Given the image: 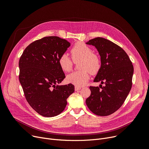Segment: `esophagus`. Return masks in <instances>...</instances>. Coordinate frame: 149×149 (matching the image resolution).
<instances>
[{
	"label": "esophagus",
	"instance_id": "34e87169",
	"mask_svg": "<svg viewBox=\"0 0 149 149\" xmlns=\"http://www.w3.org/2000/svg\"><path fill=\"white\" fill-rule=\"evenodd\" d=\"M75 90L76 91H77V90H79L81 89V87H77V86H75V88H74Z\"/></svg>",
	"mask_w": 149,
	"mask_h": 149
}]
</instances>
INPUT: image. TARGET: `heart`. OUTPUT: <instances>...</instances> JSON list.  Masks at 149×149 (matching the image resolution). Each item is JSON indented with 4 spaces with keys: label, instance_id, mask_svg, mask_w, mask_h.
Listing matches in <instances>:
<instances>
[{
    "label": "heart",
    "instance_id": "obj_1",
    "mask_svg": "<svg viewBox=\"0 0 149 149\" xmlns=\"http://www.w3.org/2000/svg\"><path fill=\"white\" fill-rule=\"evenodd\" d=\"M74 61L81 59L79 63L80 71H77L67 76V81L76 86H84L89 79V72L96 74L100 70L101 62L99 56L92 53L91 49L82 42H77L71 50ZM58 63L61 70L64 72H69L72 70L73 62L67 54H62L58 59Z\"/></svg>",
    "mask_w": 149,
    "mask_h": 149
}]
</instances>
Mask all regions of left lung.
Listing matches in <instances>:
<instances>
[{
    "instance_id": "obj_1",
    "label": "left lung",
    "mask_w": 149,
    "mask_h": 149,
    "mask_svg": "<svg viewBox=\"0 0 149 149\" xmlns=\"http://www.w3.org/2000/svg\"><path fill=\"white\" fill-rule=\"evenodd\" d=\"M87 44L95 46L101 56V66L94 82L100 81L105 86H90L86 104L94 114L109 116L121 107L129 93L133 66L124 49L109 40L96 38Z\"/></svg>"
}]
</instances>
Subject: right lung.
Wrapping results in <instances>:
<instances>
[{"label":"right lung","mask_w":149,"mask_h":149,"mask_svg":"<svg viewBox=\"0 0 149 149\" xmlns=\"http://www.w3.org/2000/svg\"><path fill=\"white\" fill-rule=\"evenodd\" d=\"M70 46L69 42L58 36L44 37L26 47L20 58L19 79L26 100L43 116L60 114L74 91L72 84L58 85L65 77L58 59Z\"/></svg>","instance_id":"add662e5"}]
</instances>
